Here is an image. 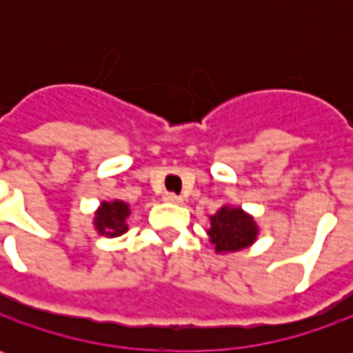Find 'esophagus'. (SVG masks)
<instances>
[{
	"instance_id": "34e87169",
	"label": "esophagus",
	"mask_w": 353,
	"mask_h": 353,
	"mask_svg": "<svg viewBox=\"0 0 353 353\" xmlns=\"http://www.w3.org/2000/svg\"><path fill=\"white\" fill-rule=\"evenodd\" d=\"M163 198H165V202H170V204H181L183 202V198L179 196V194H174V192H167Z\"/></svg>"
}]
</instances>
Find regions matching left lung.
<instances>
[{"label":"left lung","mask_w":353,"mask_h":353,"mask_svg":"<svg viewBox=\"0 0 353 353\" xmlns=\"http://www.w3.org/2000/svg\"><path fill=\"white\" fill-rule=\"evenodd\" d=\"M259 228L250 214L234 208L222 206L214 216H210V230L208 236L218 253H230L250 248L257 239Z\"/></svg>","instance_id":"left-lung-1"}]
</instances>
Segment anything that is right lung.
Wrapping results in <instances>:
<instances>
[{
    "label": "right lung",
    "mask_w": 353,
    "mask_h": 353,
    "mask_svg": "<svg viewBox=\"0 0 353 353\" xmlns=\"http://www.w3.org/2000/svg\"><path fill=\"white\" fill-rule=\"evenodd\" d=\"M129 206L121 200H114V202H102L100 208L96 210V218H94V225L98 230L100 236L117 237L128 232V224L125 220L129 218Z\"/></svg>",
    "instance_id": "obj_1"
}]
</instances>
